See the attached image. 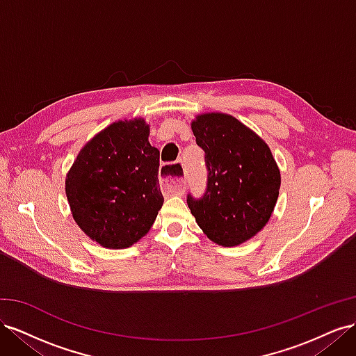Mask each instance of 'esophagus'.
<instances>
[{"label":"esophagus","mask_w":356,"mask_h":356,"mask_svg":"<svg viewBox=\"0 0 356 356\" xmlns=\"http://www.w3.org/2000/svg\"><path fill=\"white\" fill-rule=\"evenodd\" d=\"M172 165H163L160 169V187L168 195H184L186 184L184 181L178 177H172L168 174V170Z\"/></svg>","instance_id":"esophagus-1"}]
</instances>
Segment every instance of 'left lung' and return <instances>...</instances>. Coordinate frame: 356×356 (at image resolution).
I'll return each mask as SVG.
<instances>
[{
  "instance_id": "obj_1",
  "label": "left lung",
  "mask_w": 356,
  "mask_h": 356,
  "mask_svg": "<svg viewBox=\"0 0 356 356\" xmlns=\"http://www.w3.org/2000/svg\"><path fill=\"white\" fill-rule=\"evenodd\" d=\"M191 131L204 152L208 188L202 199L188 196V208L208 239L242 245L270 220L281 170L264 139L230 114H199Z\"/></svg>"
}]
</instances>
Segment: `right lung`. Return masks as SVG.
Masks as SVG:
<instances>
[{
	"mask_svg": "<svg viewBox=\"0 0 356 356\" xmlns=\"http://www.w3.org/2000/svg\"><path fill=\"white\" fill-rule=\"evenodd\" d=\"M143 117L118 120L86 143L65 178L74 221L110 250L132 246L152 229L163 204L159 149Z\"/></svg>",
	"mask_w": 356,
	"mask_h": 356,
	"instance_id": "obj_1",
	"label": "right lung"
}]
</instances>
